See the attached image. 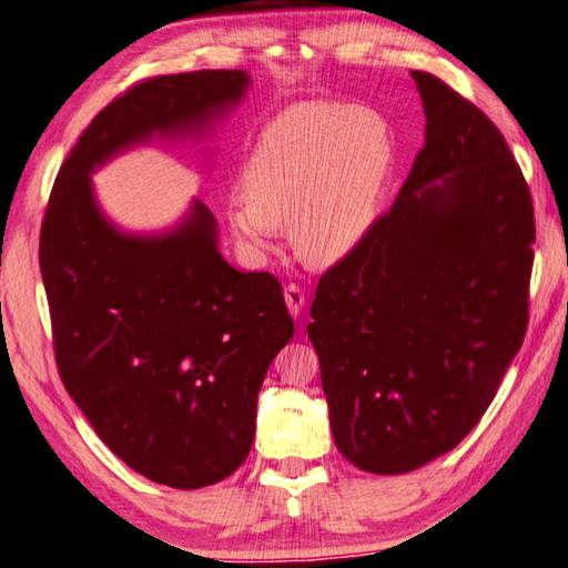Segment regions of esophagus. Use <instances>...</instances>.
I'll list each match as a JSON object with an SVG mask.
<instances>
[{
	"label": "esophagus",
	"mask_w": 568,
	"mask_h": 568,
	"mask_svg": "<svg viewBox=\"0 0 568 568\" xmlns=\"http://www.w3.org/2000/svg\"><path fill=\"white\" fill-rule=\"evenodd\" d=\"M283 293H285L287 311H291L293 317H301L303 307H305V291H303V287L297 285V283H287Z\"/></svg>",
	"instance_id": "esophagus-1"
}]
</instances>
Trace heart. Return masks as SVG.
I'll return each mask as SVG.
<instances>
[{
	"instance_id": "obj_1",
	"label": "heart",
	"mask_w": 568,
	"mask_h": 568,
	"mask_svg": "<svg viewBox=\"0 0 568 568\" xmlns=\"http://www.w3.org/2000/svg\"><path fill=\"white\" fill-rule=\"evenodd\" d=\"M389 169L392 133L379 113L305 101L261 131L243 166L245 195H233L225 215L251 251L291 225L297 257L327 267L367 235Z\"/></svg>"
}]
</instances>
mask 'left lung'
<instances>
[{
  "label": "left lung",
  "instance_id": "obj_1",
  "mask_svg": "<svg viewBox=\"0 0 568 568\" xmlns=\"http://www.w3.org/2000/svg\"><path fill=\"white\" fill-rule=\"evenodd\" d=\"M412 79L425 146L392 209L320 275L307 325L335 445L373 474L455 449L529 325L527 179L487 113L435 74Z\"/></svg>",
  "mask_w": 568,
  "mask_h": 568
}]
</instances>
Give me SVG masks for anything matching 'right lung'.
Masks as SVG:
<instances>
[{
    "label": "right lung",
    "instance_id": "right-lung-1",
    "mask_svg": "<svg viewBox=\"0 0 568 568\" xmlns=\"http://www.w3.org/2000/svg\"><path fill=\"white\" fill-rule=\"evenodd\" d=\"M245 87L241 69H203L123 91L61 163L39 233L61 383L113 455L173 489L248 457L257 389L293 317L275 275L223 261L201 201L176 233L129 239L99 213L89 173L151 133L201 129Z\"/></svg>",
    "mask_w": 568,
    "mask_h": 568
}]
</instances>
